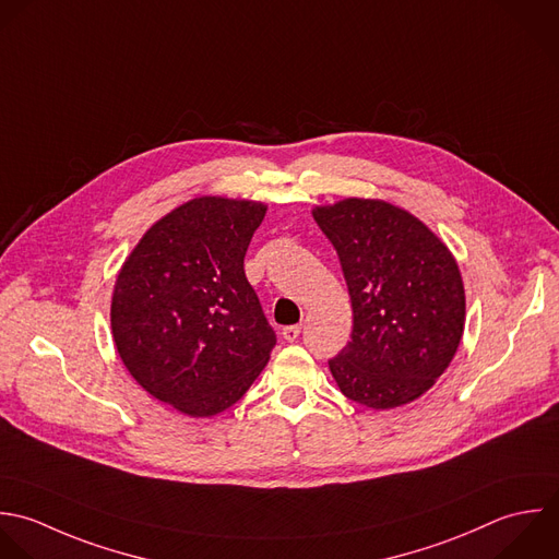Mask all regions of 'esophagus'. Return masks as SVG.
<instances>
[{
  "instance_id": "esophagus-1",
  "label": "esophagus",
  "mask_w": 559,
  "mask_h": 559,
  "mask_svg": "<svg viewBox=\"0 0 559 559\" xmlns=\"http://www.w3.org/2000/svg\"><path fill=\"white\" fill-rule=\"evenodd\" d=\"M300 331H302V326H300V324L285 326V329H283V337H285L287 342H296V340H298V335H300Z\"/></svg>"
}]
</instances>
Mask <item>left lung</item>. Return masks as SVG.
Instances as JSON below:
<instances>
[{"label":"left lung","mask_w":559,"mask_h":559,"mask_svg":"<svg viewBox=\"0 0 559 559\" xmlns=\"http://www.w3.org/2000/svg\"><path fill=\"white\" fill-rule=\"evenodd\" d=\"M337 250L353 302V333L329 359L344 396L392 409L420 399L453 361L466 296L451 250L412 213L348 198L316 206Z\"/></svg>","instance_id":"obj_1"}]
</instances>
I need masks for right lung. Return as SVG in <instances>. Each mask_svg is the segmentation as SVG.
I'll use <instances>...</instances> for the list:
<instances>
[{
    "label": "right lung",
    "instance_id": "1",
    "mask_svg": "<svg viewBox=\"0 0 559 559\" xmlns=\"http://www.w3.org/2000/svg\"><path fill=\"white\" fill-rule=\"evenodd\" d=\"M265 211L252 200H189L141 237L117 276L110 329L123 366L191 418L235 405L276 346L243 272Z\"/></svg>",
    "mask_w": 559,
    "mask_h": 559
}]
</instances>
